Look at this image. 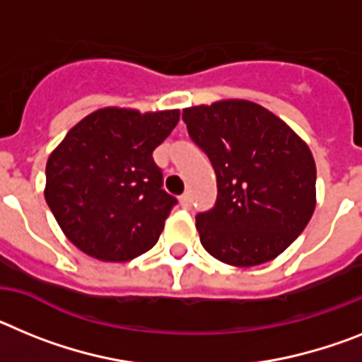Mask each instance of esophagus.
<instances>
[{
	"label": "esophagus",
	"instance_id": "1",
	"mask_svg": "<svg viewBox=\"0 0 362 362\" xmlns=\"http://www.w3.org/2000/svg\"><path fill=\"white\" fill-rule=\"evenodd\" d=\"M178 200H180V206L184 207V209H189V207H191V197H189V194H187V193L182 194Z\"/></svg>",
	"mask_w": 362,
	"mask_h": 362
}]
</instances>
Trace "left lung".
<instances>
[{"instance_id":"1","label":"left lung","mask_w":362,"mask_h":362,"mask_svg":"<svg viewBox=\"0 0 362 362\" xmlns=\"http://www.w3.org/2000/svg\"><path fill=\"white\" fill-rule=\"evenodd\" d=\"M182 118L218 185L215 207L197 215L204 250L235 268L276 259L315 211L317 169L308 144L250 100L185 107Z\"/></svg>"}]
</instances>
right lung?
<instances>
[{"mask_svg":"<svg viewBox=\"0 0 362 362\" xmlns=\"http://www.w3.org/2000/svg\"><path fill=\"white\" fill-rule=\"evenodd\" d=\"M178 120V109L103 107L54 147L43 193L78 250L103 262H125L158 242L177 199L162 189L153 151Z\"/></svg>","mask_w":362,"mask_h":362,"instance_id":"right-lung-1","label":"right lung"}]
</instances>
